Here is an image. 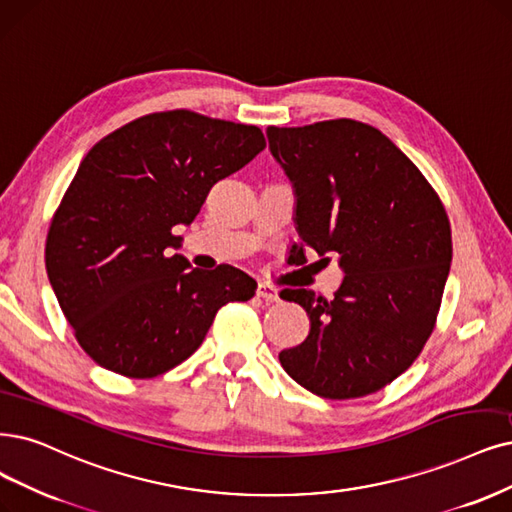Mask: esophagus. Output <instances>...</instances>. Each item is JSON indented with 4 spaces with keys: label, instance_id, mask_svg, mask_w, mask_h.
Wrapping results in <instances>:
<instances>
[{
    "label": "esophagus",
    "instance_id": "34e87169",
    "mask_svg": "<svg viewBox=\"0 0 512 512\" xmlns=\"http://www.w3.org/2000/svg\"><path fill=\"white\" fill-rule=\"evenodd\" d=\"M257 297L266 299V301H276L278 299V289L272 287L270 282H259V285H257Z\"/></svg>",
    "mask_w": 512,
    "mask_h": 512
}]
</instances>
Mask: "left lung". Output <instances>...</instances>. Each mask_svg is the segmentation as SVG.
Instances as JSON below:
<instances>
[{"label": "left lung", "instance_id": "1", "mask_svg": "<svg viewBox=\"0 0 512 512\" xmlns=\"http://www.w3.org/2000/svg\"><path fill=\"white\" fill-rule=\"evenodd\" d=\"M272 156L293 181L301 244L337 255L346 276L333 299L285 289L310 333L278 354L306 390L331 401L388 386L420 356L437 325L451 266V225L434 187L380 130L348 120L268 128Z\"/></svg>", "mask_w": 512, "mask_h": 512}]
</instances>
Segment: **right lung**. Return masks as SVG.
I'll use <instances>...</instances> for the list:
<instances>
[{"label": "right lung", "instance_id": "add662e5", "mask_svg": "<svg viewBox=\"0 0 512 512\" xmlns=\"http://www.w3.org/2000/svg\"><path fill=\"white\" fill-rule=\"evenodd\" d=\"M266 147L257 126L158 111L103 137L84 156L46 238V270L82 350L103 369L149 380L192 356L230 301L257 282L221 263L189 270L177 225L211 187Z\"/></svg>", "mask_w": 512, "mask_h": 512}]
</instances>
